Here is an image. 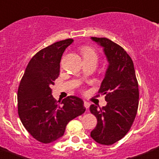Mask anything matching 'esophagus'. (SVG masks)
Segmentation results:
<instances>
[{
    "instance_id": "34e87169",
    "label": "esophagus",
    "mask_w": 159,
    "mask_h": 159,
    "mask_svg": "<svg viewBox=\"0 0 159 159\" xmlns=\"http://www.w3.org/2000/svg\"><path fill=\"white\" fill-rule=\"evenodd\" d=\"M84 107H85V108H86V110H87V111H88L89 107V102H84Z\"/></svg>"
}]
</instances>
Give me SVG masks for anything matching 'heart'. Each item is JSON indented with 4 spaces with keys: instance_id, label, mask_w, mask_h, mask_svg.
Here are the masks:
<instances>
[{
    "instance_id": "1",
    "label": "heart",
    "mask_w": 159,
    "mask_h": 159,
    "mask_svg": "<svg viewBox=\"0 0 159 159\" xmlns=\"http://www.w3.org/2000/svg\"><path fill=\"white\" fill-rule=\"evenodd\" d=\"M81 53L84 60L89 59H98V55L95 49L89 46H84L81 48Z\"/></svg>"
}]
</instances>
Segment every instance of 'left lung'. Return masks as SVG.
Returning <instances> with one entry per match:
<instances>
[{
	"label": "left lung",
	"instance_id": "left-lung-1",
	"mask_svg": "<svg viewBox=\"0 0 159 159\" xmlns=\"http://www.w3.org/2000/svg\"><path fill=\"white\" fill-rule=\"evenodd\" d=\"M91 39L103 48L109 67L98 91L105 95L107 105L89 107L98 119L90 137L97 143L111 145L128 133L135 120L139 108V83L133 61L120 45L104 37Z\"/></svg>",
	"mask_w": 159,
	"mask_h": 159
}]
</instances>
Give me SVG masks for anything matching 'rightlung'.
<instances>
[{"mask_svg":"<svg viewBox=\"0 0 159 159\" xmlns=\"http://www.w3.org/2000/svg\"><path fill=\"white\" fill-rule=\"evenodd\" d=\"M73 39L41 49L31 58L17 92L18 114L28 132L37 141L49 143L64 134L66 125L85 111L81 98L70 96L57 103L51 86L60 74L61 56Z\"/></svg>","mask_w":159,"mask_h":159,"instance_id":"right-lung-1","label":"right lung"}]
</instances>
